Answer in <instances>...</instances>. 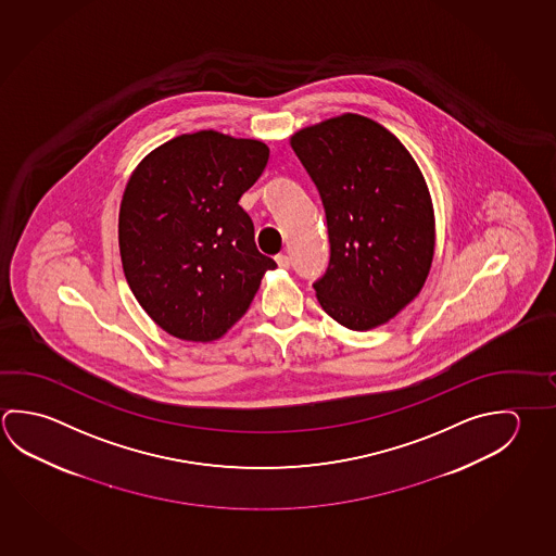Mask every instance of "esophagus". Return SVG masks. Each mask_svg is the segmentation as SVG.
<instances>
[{
	"mask_svg": "<svg viewBox=\"0 0 556 556\" xmlns=\"http://www.w3.org/2000/svg\"><path fill=\"white\" fill-rule=\"evenodd\" d=\"M275 262H277V265L282 267V269H289V267H291V257H289V255H275Z\"/></svg>",
	"mask_w": 556,
	"mask_h": 556,
	"instance_id": "1",
	"label": "esophagus"
}]
</instances>
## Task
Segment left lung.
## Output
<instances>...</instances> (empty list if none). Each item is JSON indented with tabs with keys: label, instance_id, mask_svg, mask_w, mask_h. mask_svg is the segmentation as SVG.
<instances>
[{
	"label": "left lung",
	"instance_id": "8db88e82",
	"mask_svg": "<svg viewBox=\"0 0 556 556\" xmlns=\"http://www.w3.org/2000/svg\"><path fill=\"white\" fill-rule=\"evenodd\" d=\"M291 147L328 223L330 264L312 285L318 302L350 330L377 328L428 279L435 223L426 179L399 138L353 113L302 128Z\"/></svg>",
	"mask_w": 556,
	"mask_h": 556
}]
</instances>
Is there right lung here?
<instances>
[{
    "mask_svg": "<svg viewBox=\"0 0 556 556\" xmlns=\"http://www.w3.org/2000/svg\"><path fill=\"white\" fill-rule=\"evenodd\" d=\"M267 160L260 140L201 130L150 152L128 179L118 213L125 277L148 316L179 340L225 336L277 267L238 205Z\"/></svg>",
    "mask_w": 556,
    "mask_h": 556,
    "instance_id": "obj_1",
    "label": "right lung"
}]
</instances>
